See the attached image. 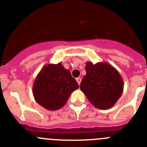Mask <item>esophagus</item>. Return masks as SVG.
<instances>
[{
    "mask_svg": "<svg viewBox=\"0 0 147 147\" xmlns=\"http://www.w3.org/2000/svg\"><path fill=\"white\" fill-rule=\"evenodd\" d=\"M76 82H77L78 84H79V85H80V83H81V81H82V79H81V78H80V77L76 78Z\"/></svg>",
    "mask_w": 147,
    "mask_h": 147,
    "instance_id": "34e87169",
    "label": "esophagus"
}]
</instances>
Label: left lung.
I'll use <instances>...</instances> for the list:
<instances>
[{
  "mask_svg": "<svg viewBox=\"0 0 147 147\" xmlns=\"http://www.w3.org/2000/svg\"><path fill=\"white\" fill-rule=\"evenodd\" d=\"M86 75L80 89L89 102L98 109L107 110L114 106L124 90V82L119 71L107 62L93 64L87 62Z\"/></svg>",
  "mask_w": 147,
  "mask_h": 147,
  "instance_id": "8db88e82",
  "label": "left lung"
}]
</instances>
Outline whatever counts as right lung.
<instances>
[{"label": "right lung", "instance_id": "1", "mask_svg": "<svg viewBox=\"0 0 147 147\" xmlns=\"http://www.w3.org/2000/svg\"><path fill=\"white\" fill-rule=\"evenodd\" d=\"M79 88L69 70L62 63L47 64L35 78L32 87L34 99L46 110H57L66 104L73 92Z\"/></svg>", "mask_w": 147, "mask_h": 147}]
</instances>
